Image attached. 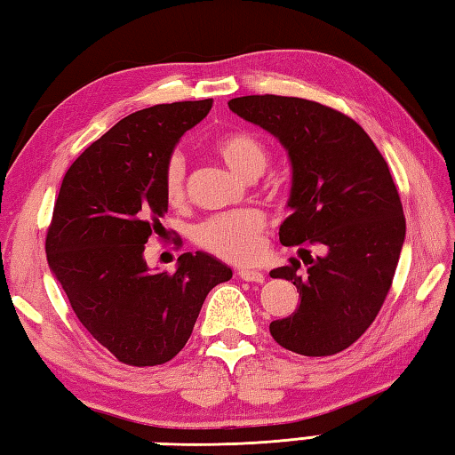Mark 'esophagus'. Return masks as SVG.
I'll list each match as a JSON object with an SVG mask.
<instances>
[{
    "label": "esophagus",
    "instance_id": "obj_1",
    "mask_svg": "<svg viewBox=\"0 0 455 455\" xmlns=\"http://www.w3.org/2000/svg\"><path fill=\"white\" fill-rule=\"evenodd\" d=\"M238 275V278H243V280H246V283H256V284H260V283H264V275L260 270H254V268H241L236 272Z\"/></svg>",
    "mask_w": 455,
    "mask_h": 455
}]
</instances>
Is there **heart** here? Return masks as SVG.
<instances>
[{"instance_id":"obj_1","label":"heart","mask_w":455,"mask_h":455,"mask_svg":"<svg viewBox=\"0 0 455 455\" xmlns=\"http://www.w3.org/2000/svg\"><path fill=\"white\" fill-rule=\"evenodd\" d=\"M214 151L227 167L243 179L260 177L268 164V151L249 133H227L217 139ZM185 159L172 153L164 164L163 187L169 203H180L185 196ZM267 214L259 209H241L217 214L196 228V243L204 251L230 262H251L262 252V233Z\"/></svg>"}]
</instances>
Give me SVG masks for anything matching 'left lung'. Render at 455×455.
I'll use <instances>...</instances> for the list:
<instances>
[{
  "instance_id": "8db88e82",
  "label": "left lung",
  "mask_w": 455,
  "mask_h": 455,
  "mask_svg": "<svg viewBox=\"0 0 455 455\" xmlns=\"http://www.w3.org/2000/svg\"><path fill=\"white\" fill-rule=\"evenodd\" d=\"M230 111L268 131L292 167L280 243L322 244L324 254L270 270L300 292L291 316L270 322L283 348L332 356L348 348L378 316L398 267L406 219L382 153L356 121L299 97L246 95Z\"/></svg>"
}]
</instances>
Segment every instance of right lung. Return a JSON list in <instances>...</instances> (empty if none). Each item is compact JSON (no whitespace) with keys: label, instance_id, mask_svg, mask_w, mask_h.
Instances as JSON below:
<instances>
[{"label":"right lung","instance_id":"obj_1","mask_svg":"<svg viewBox=\"0 0 455 455\" xmlns=\"http://www.w3.org/2000/svg\"><path fill=\"white\" fill-rule=\"evenodd\" d=\"M212 99L127 115L65 172L47 228L49 268L87 332L129 366L164 364L183 350L203 302L233 278L206 252L148 272L145 243L169 209L163 172L172 148L209 115Z\"/></svg>","mask_w":455,"mask_h":455}]
</instances>
